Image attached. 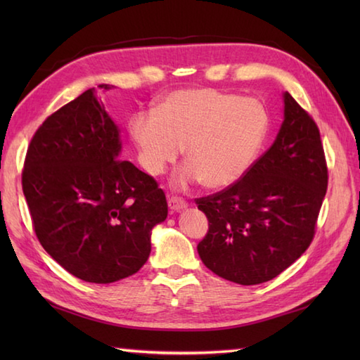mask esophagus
Returning a JSON list of instances; mask_svg holds the SVG:
<instances>
[{
  "label": "esophagus",
  "instance_id": "esophagus-1",
  "mask_svg": "<svg viewBox=\"0 0 360 360\" xmlns=\"http://www.w3.org/2000/svg\"><path fill=\"white\" fill-rule=\"evenodd\" d=\"M168 207H170V210L173 212H179L187 207V202L179 196H170L168 198Z\"/></svg>",
  "mask_w": 360,
  "mask_h": 360
}]
</instances>
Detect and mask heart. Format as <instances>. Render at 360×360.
<instances>
[{
  "label": "heart",
  "mask_w": 360,
  "mask_h": 360,
  "mask_svg": "<svg viewBox=\"0 0 360 360\" xmlns=\"http://www.w3.org/2000/svg\"><path fill=\"white\" fill-rule=\"evenodd\" d=\"M128 128L150 174H162L184 147L187 164L173 184L187 188L202 181L209 188H223L254 164L269 131V112L254 97L184 88L160 98L155 112L133 114Z\"/></svg>",
  "instance_id": "heart-1"
}]
</instances>
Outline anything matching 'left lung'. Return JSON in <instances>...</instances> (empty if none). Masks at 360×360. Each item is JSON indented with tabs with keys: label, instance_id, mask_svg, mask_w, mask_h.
<instances>
[{
	"label": "left lung",
	"instance_id": "left-lung-1",
	"mask_svg": "<svg viewBox=\"0 0 360 360\" xmlns=\"http://www.w3.org/2000/svg\"><path fill=\"white\" fill-rule=\"evenodd\" d=\"M277 139L233 184L196 200L209 219L198 244L202 263L243 286L277 277L316 235L328 187L319 127L288 91Z\"/></svg>",
	"mask_w": 360,
	"mask_h": 360
}]
</instances>
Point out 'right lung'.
<instances>
[{"instance_id": "add662e5", "label": "right lung", "mask_w": 360, "mask_h": 360, "mask_svg": "<svg viewBox=\"0 0 360 360\" xmlns=\"http://www.w3.org/2000/svg\"><path fill=\"white\" fill-rule=\"evenodd\" d=\"M120 148L116 124L88 89L37 129L21 174L44 250L74 277L101 285L147 263L151 229L168 213L164 190L119 159Z\"/></svg>"}]
</instances>
